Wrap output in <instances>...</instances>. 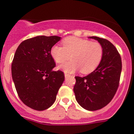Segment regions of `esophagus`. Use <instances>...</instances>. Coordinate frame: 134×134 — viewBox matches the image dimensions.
I'll use <instances>...</instances> for the list:
<instances>
[{"label": "esophagus", "instance_id": "esophagus-1", "mask_svg": "<svg viewBox=\"0 0 134 134\" xmlns=\"http://www.w3.org/2000/svg\"><path fill=\"white\" fill-rule=\"evenodd\" d=\"M64 76H65V78H66H66L69 77V76H70V74H66V73H65Z\"/></svg>", "mask_w": 134, "mask_h": 134}]
</instances>
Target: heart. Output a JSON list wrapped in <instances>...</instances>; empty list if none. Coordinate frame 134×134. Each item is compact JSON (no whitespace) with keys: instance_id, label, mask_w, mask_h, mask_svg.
Segmentation results:
<instances>
[{"instance_id":"b5f03b06","label":"heart","mask_w":134,"mask_h":134,"mask_svg":"<svg viewBox=\"0 0 134 134\" xmlns=\"http://www.w3.org/2000/svg\"><path fill=\"white\" fill-rule=\"evenodd\" d=\"M62 47L54 45L50 54L54 61L62 64L70 58L71 61L60 65L59 68L66 73H73L80 69L83 74L94 70L103 58V48L98 42L71 37L65 39Z\"/></svg>"}]
</instances>
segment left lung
<instances>
[{
	"mask_svg": "<svg viewBox=\"0 0 134 134\" xmlns=\"http://www.w3.org/2000/svg\"><path fill=\"white\" fill-rule=\"evenodd\" d=\"M89 38L97 40L102 46V60L91 74L84 77L76 76L73 90L82 107L88 111H96L109 103L115 94L122 64L118 51L109 41L95 36Z\"/></svg>",
	"mask_w": 134,
	"mask_h": 134,
	"instance_id": "8db88e82",
	"label": "left lung"
}]
</instances>
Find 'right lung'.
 I'll return each mask as SVG.
<instances>
[{
  "label": "right lung",
  "instance_id": "add662e5",
  "mask_svg": "<svg viewBox=\"0 0 134 134\" xmlns=\"http://www.w3.org/2000/svg\"><path fill=\"white\" fill-rule=\"evenodd\" d=\"M61 39L40 35L28 39L16 49L11 65L12 78L22 102L33 109L43 111L55 102L64 80L51 55V48Z\"/></svg>",
  "mask_w": 134,
  "mask_h": 134
}]
</instances>
